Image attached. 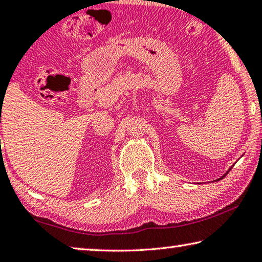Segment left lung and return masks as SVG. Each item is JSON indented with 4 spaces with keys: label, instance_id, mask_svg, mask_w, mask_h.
<instances>
[{
    "label": "left lung",
    "instance_id": "obj_1",
    "mask_svg": "<svg viewBox=\"0 0 262 262\" xmlns=\"http://www.w3.org/2000/svg\"><path fill=\"white\" fill-rule=\"evenodd\" d=\"M230 169H231V167H230L229 169H228V171H227V173H224V174H223L222 177H221V178H219V179H216V180H221V179H223V178H224V177H226V176L228 174V172H229V171H230Z\"/></svg>",
    "mask_w": 262,
    "mask_h": 262
}]
</instances>
